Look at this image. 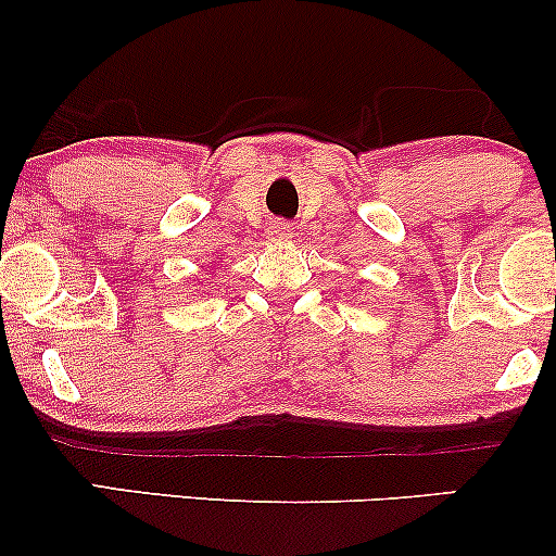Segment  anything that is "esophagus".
<instances>
[{"label": "esophagus", "mask_w": 556, "mask_h": 556, "mask_svg": "<svg viewBox=\"0 0 556 556\" xmlns=\"http://www.w3.org/2000/svg\"><path fill=\"white\" fill-rule=\"evenodd\" d=\"M269 235H271V240H279V242L292 240L295 238V227L287 225V222H277V225L269 229Z\"/></svg>", "instance_id": "1"}]
</instances>
